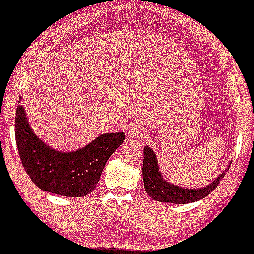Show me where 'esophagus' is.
Listing matches in <instances>:
<instances>
[{
    "instance_id": "esophagus-1",
    "label": "esophagus",
    "mask_w": 254,
    "mask_h": 254,
    "mask_svg": "<svg viewBox=\"0 0 254 254\" xmlns=\"http://www.w3.org/2000/svg\"><path fill=\"white\" fill-rule=\"evenodd\" d=\"M144 134V129L143 127L138 126V125H132V126L129 128V136L131 138H138L142 137Z\"/></svg>"
}]
</instances>
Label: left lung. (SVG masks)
<instances>
[{
  "instance_id": "8db88e82",
  "label": "left lung",
  "mask_w": 254,
  "mask_h": 254,
  "mask_svg": "<svg viewBox=\"0 0 254 254\" xmlns=\"http://www.w3.org/2000/svg\"><path fill=\"white\" fill-rule=\"evenodd\" d=\"M231 165V163H229ZM229 169L226 168L224 173H221L214 181L206 187L202 189H183L176 185L170 184L162 177L159 171L158 160L155 157L153 150L149 146L144 147V159H143V181L144 189L153 200L159 202H167V203L175 204H186L192 203L195 201H200L202 198L212 192L221 179L225 177Z\"/></svg>"
}]
</instances>
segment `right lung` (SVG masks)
Instances as JSON below:
<instances>
[{
  "label": "right lung",
  "instance_id": "obj_1",
  "mask_svg": "<svg viewBox=\"0 0 254 254\" xmlns=\"http://www.w3.org/2000/svg\"><path fill=\"white\" fill-rule=\"evenodd\" d=\"M14 123L15 142L26 173L41 190L62 196L83 197L91 193L108 159L125 139L124 132L102 134L83 149L60 152L34 134L22 105L17 108Z\"/></svg>",
  "mask_w": 254,
  "mask_h": 254
}]
</instances>
